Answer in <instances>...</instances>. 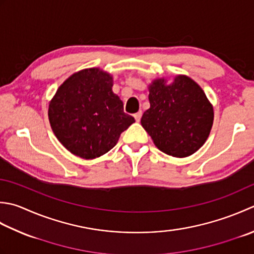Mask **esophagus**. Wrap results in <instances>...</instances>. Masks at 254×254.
Here are the masks:
<instances>
[{
  "instance_id": "obj_1",
  "label": "esophagus",
  "mask_w": 254,
  "mask_h": 254,
  "mask_svg": "<svg viewBox=\"0 0 254 254\" xmlns=\"http://www.w3.org/2000/svg\"><path fill=\"white\" fill-rule=\"evenodd\" d=\"M141 117H142V111H138L137 113L134 114V119H135L136 122H140Z\"/></svg>"
}]
</instances>
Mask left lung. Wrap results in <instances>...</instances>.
Masks as SVG:
<instances>
[{
	"label": "left lung",
	"mask_w": 254,
	"mask_h": 254,
	"mask_svg": "<svg viewBox=\"0 0 254 254\" xmlns=\"http://www.w3.org/2000/svg\"><path fill=\"white\" fill-rule=\"evenodd\" d=\"M147 89L150 109L141 119L144 130L167 155H192L207 141L213 123V108L206 93L185 74L156 78Z\"/></svg>",
	"instance_id": "left-lung-1"
}]
</instances>
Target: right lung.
Here are the masks:
<instances>
[{"label":"right lung","instance_id":"add662e5","mask_svg":"<svg viewBox=\"0 0 254 254\" xmlns=\"http://www.w3.org/2000/svg\"><path fill=\"white\" fill-rule=\"evenodd\" d=\"M113 76L100 68L72 73L49 101L48 119L64 148L93 160L116 146L121 133L135 122L124 113L123 102L112 91Z\"/></svg>","mask_w":254,"mask_h":254}]
</instances>
